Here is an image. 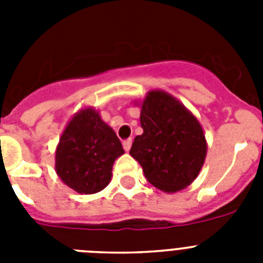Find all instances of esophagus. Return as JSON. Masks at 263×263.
Returning a JSON list of instances; mask_svg holds the SVG:
<instances>
[{
    "mask_svg": "<svg viewBox=\"0 0 263 263\" xmlns=\"http://www.w3.org/2000/svg\"><path fill=\"white\" fill-rule=\"evenodd\" d=\"M122 146H124L125 152H129L130 147H132V138H127L125 139L124 142H122Z\"/></svg>",
    "mask_w": 263,
    "mask_h": 263,
    "instance_id": "1",
    "label": "esophagus"
}]
</instances>
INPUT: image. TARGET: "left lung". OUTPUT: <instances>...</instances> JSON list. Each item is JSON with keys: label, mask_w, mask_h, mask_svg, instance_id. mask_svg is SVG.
Returning a JSON list of instances; mask_svg holds the SVG:
<instances>
[{"label": "left lung", "mask_w": 263, "mask_h": 263, "mask_svg": "<svg viewBox=\"0 0 263 263\" xmlns=\"http://www.w3.org/2000/svg\"><path fill=\"white\" fill-rule=\"evenodd\" d=\"M139 120L143 133L134 138L130 155L142 166L147 182L168 194L191 184L206 155L196 117L164 90H152L141 104Z\"/></svg>", "instance_id": "1"}]
</instances>
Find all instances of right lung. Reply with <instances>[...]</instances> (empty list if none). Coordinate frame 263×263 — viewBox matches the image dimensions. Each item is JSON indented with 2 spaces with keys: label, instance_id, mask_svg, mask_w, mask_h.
<instances>
[{
  "label": "right lung",
  "instance_id": "right-lung-1",
  "mask_svg": "<svg viewBox=\"0 0 263 263\" xmlns=\"http://www.w3.org/2000/svg\"><path fill=\"white\" fill-rule=\"evenodd\" d=\"M115 130L99 111L85 108L67 124L55 153V170L79 194H96L110 182L113 163L124 154Z\"/></svg>",
  "mask_w": 263,
  "mask_h": 263
}]
</instances>
